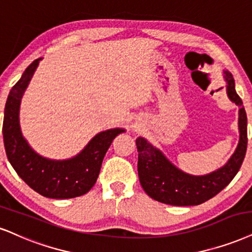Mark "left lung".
Masks as SVG:
<instances>
[{
  "label": "left lung",
  "mask_w": 252,
  "mask_h": 252,
  "mask_svg": "<svg viewBox=\"0 0 252 252\" xmlns=\"http://www.w3.org/2000/svg\"><path fill=\"white\" fill-rule=\"evenodd\" d=\"M226 94L238 108L240 140L234 154L222 167L204 175H192L183 172L174 164L159 148L147 139L139 136L138 148L139 180L148 196L170 206H197L224 189L243 162L248 145V119L243 101L235 89V80L229 71L224 70Z\"/></svg>",
  "instance_id": "1"
}]
</instances>
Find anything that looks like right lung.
Masks as SVG:
<instances>
[{
	"label": "right lung",
	"instance_id": "right-lung-1",
	"mask_svg": "<svg viewBox=\"0 0 252 252\" xmlns=\"http://www.w3.org/2000/svg\"><path fill=\"white\" fill-rule=\"evenodd\" d=\"M42 58L27 67L9 92L3 119L5 153L18 176L33 190L49 198H72L86 194L97 181L105 154L124 128H111L95 134L78 154L55 160L37 153L21 131L20 106L24 92Z\"/></svg>",
	"mask_w": 252,
	"mask_h": 252
}]
</instances>
